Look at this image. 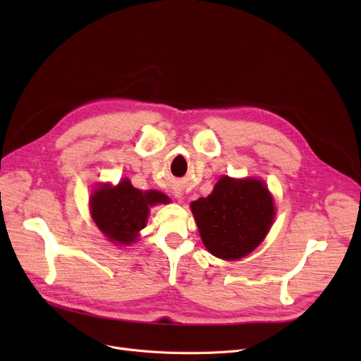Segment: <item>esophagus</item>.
Returning a JSON list of instances; mask_svg holds the SVG:
<instances>
[{
  "label": "esophagus",
  "mask_w": 361,
  "mask_h": 361,
  "mask_svg": "<svg viewBox=\"0 0 361 361\" xmlns=\"http://www.w3.org/2000/svg\"><path fill=\"white\" fill-rule=\"evenodd\" d=\"M176 197H180V195H179V194H176Z\"/></svg>",
  "instance_id": "esophagus-1"
}]
</instances>
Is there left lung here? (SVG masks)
Returning a JSON list of instances; mask_svg holds the SVG:
<instances>
[{"instance_id":"obj_1","label":"left lung","mask_w":361,"mask_h":361,"mask_svg":"<svg viewBox=\"0 0 361 361\" xmlns=\"http://www.w3.org/2000/svg\"><path fill=\"white\" fill-rule=\"evenodd\" d=\"M204 247L216 257L236 260L253 251L274 220V202L264 182L223 176L207 197L191 203Z\"/></svg>"}]
</instances>
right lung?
Instances as JSON below:
<instances>
[{
  "label": "right lung",
  "instance_id": "1",
  "mask_svg": "<svg viewBox=\"0 0 361 361\" xmlns=\"http://www.w3.org/2000/svg\"><path fill=\"white\" fill-rule=\"evenodd\" d=\"M169 203V197L159 191H140L123 179L117 187L97 188L92 195L90 211L99 231L113 243H134L138 232L146 227L149 206Z\"/></svg>",
  "mask_w": 361,
  "mask_h": 361
}]
</instances>
